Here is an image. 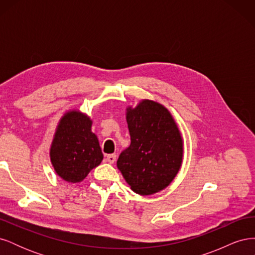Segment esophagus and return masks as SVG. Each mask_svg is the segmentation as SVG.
I'll list each match as a JSON object with an SVG mask.
<instances>
[{"mask_svg":"<svg viewBox=\"0 0 255 255\" xmlns=\"http://www.w3.org/2000/svg\"><path fill=\"white\" fill-rule=\"evenodd\" d=\"M106 160L109 161L110 164H114L116 161V154H110V155H107Z\"/></svg>","mask_w":255,"mask_h":255,"instance_id":"esophagus-1","label":"esophagus"}]
</instances>
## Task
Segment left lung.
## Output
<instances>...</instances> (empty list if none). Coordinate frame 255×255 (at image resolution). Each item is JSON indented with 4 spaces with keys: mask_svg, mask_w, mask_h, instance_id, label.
I'll list each match as a JSON object with an SVG mask.
<instances>
[{
    "mask_svg": "<svg viewBox=\"0 0 255 255\" xmlns=\"http://www.w3.org/2000/svg\"><path fill=\"white\" fill-rule=\"evenodd\" d=\"M126 118L130 144L120 154L117 167L136 194H156L170 185L182 167L181 130L164 105L148 99L128 106Z\"/></svg>",
    "mask_w": 255,
    "mask_h": 255,
    "instance_id": "obj_1",
    "label": "left lung"
}]
</instances>
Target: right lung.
Instances as JSON below:
<instances>
[{
	"instance_id": "1",
	"label": "right lung",
	"mask_w": 255,
	"mask_h": 255,
	"mask_svg": "<svg viewBox=\"0 0 255 255\" xmlns=\"http://www.w3.org/2000/svg\"><path fill=\"white\" fill-rule=\"evenodd\" d=\"M92 120L79 110H69L58 121L50 146L51 164L66 182L80 183L103 160Z\"/></svg>"
}]
</instances>
